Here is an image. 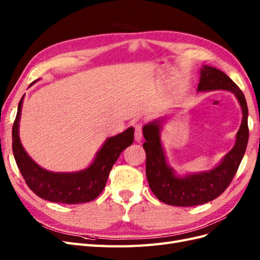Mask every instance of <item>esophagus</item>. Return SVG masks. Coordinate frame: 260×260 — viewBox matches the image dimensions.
I'll list each match as a JSON object with an SVG mask.
<instances>
[{"mask_svg": "<svg viewBox=\"0 0 260 260\" xmlns=\"http://www.w3.org/2000/svg\"><path fill=\"white\" fill-rule=\"evenodd\" d=\"M136 128V131H135V140L137 141V142H140L141 140H142L143 138V135H142V127H141L140 123H137L135 125Z\"/></svg>", "mask_w": 260, "mask_h": 260, "instance_id": "obj_1", "label": "esophagus"}]
</instances>
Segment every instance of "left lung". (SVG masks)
Returning <instances> with one entry per match:
<instances>
[{
  "mask_svg": "<svg viewBox=\"0 0 260 260\" xmlns=\"http://www.w3.org/2000/svg\"><path fill=\"white\" fill-rule=\"evenodd\" d=\"M224 90L232 92L242 107V123L231 151L215 168L198 174L178 175L167 161L161 144V128L166 117L149 121L143 127L146 153V178L157 199L171 206H196L215 200L229 186L237 174L248 142V108L245 96L221 70L204 65L200 70L198 92Z\"/></svg>",
  "mask_w": 260,
  "mask_h": 260,
  "instance_id": "1",
  "label": "left lung"
}]
</instances>
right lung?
<instances>
[{
  "instance_id": "obj_1",
  "label": "right lung",
  "mask_w": 260,
  "mask_h": 260,
  "mask_svg": "<svg viewBox=\"0 0 260 260\" xmlns=\"http://www.w3.org/2000/svg\"><path fill=\"white\" fill-rule=\"evenodd\" d=\"M34 81L29 86L36 83ZM22 95L13 124V153L27 185L39 198L61 204H82L95 200L104 190L109 172L124 148L133 143L135 129L129 127L107 138L89 167L74 172H53L42 168L25 151L19 138Z\"/></svg>"
}]
</instances>
